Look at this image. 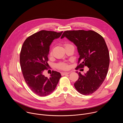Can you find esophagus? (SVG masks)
<instances>
[{
	"label": "esophagus",
	"instance_id": "34e87169",
	"mask_svg": "<svg viewBox=\"0 0 123 123\" xmlns=\"http://www.w3.org/2000/svg\"><path fill=\"white\" fill-rule=\"evenodd\" d=\"M70 74V72H63L61 73V75H65L66 74Z\"/></svg>",
	"mask_w": 123,
	"mask_h": 123
}]
</instances>
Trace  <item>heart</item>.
Returning <instances> with one entry per match:
<instances>
[{"mask_svg":"<svg viewBox=\"0 0 123 123\" xmlns=\"http://www.w3.org/2000/svg\"><path fill=\"white\" fill-rule=\"evenodd\" d=\"M57 67H58L59 68L63 69H67L68 68L67 65H66V64H64V63H60V64H59L57 65Z\"/></svg>","mask_w":123,"mask_h":123,"instance_id":"heart-1","label":"heart"}]
</instances>
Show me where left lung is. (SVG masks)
Listing matches in <instances>:
<instances>
[{"instance_id":"8db88e82","label":"left lung","mask_w":123,"mask_h":123,"mask_svg":"<svg viewBox=\"0 0 123 123\" xmlns=\"http://www.w3.org/2000/svg\"><path fill=\"white\" fill-rule=\"evenodd\" d=\"M65 37L77 47L78 62H81L77 67L89 68L84 75L78 73L79 77L74 86L80 93L90 95L98 89L108 74L110 55L106 42L101 35L92 30L65 31L61 38Z\"/></svg>"}]
</instances>
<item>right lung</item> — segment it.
<instances>
[{"instance_id":"add662e5","label":"right lung","mask_w":123,"mask_h":123,"mask_svg":"<svg viewBox=\"0 0 123 123\" xmlns=\"http://www.w3.org/2000/svg\"><path fill=\"white\" fill-rule=\"evenodd\" d=\"M62 32L42 30L28 37L22 45L20 55L22 74L31 91L39 96L51 93L61 77L60 73L54 71L49 78L43 73L47 68L49 46Z\"/></svg>"}]
</instances>
